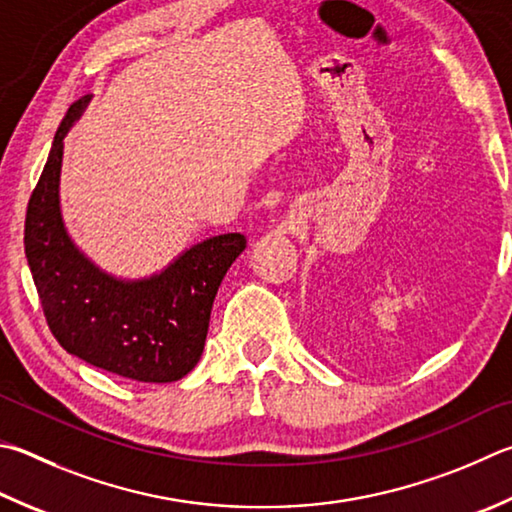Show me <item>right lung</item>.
Wrapping results in <instances>:
<instances>
[{"mask_svg": "<svg viewBox=\"0 0 512 512\" xmlns=\"http://www.w3.org/2000/svg\"><path fill=\"white\" fill-rule=\"evenodd\" d=\"M89 100V98H87ZM87 100L69 107L29 199L24 248L55 340L89 365L141 383H172L197 365L210 311L246 237L201 241L152 280L120 282L71 244L62 226L58 181L62 141Z\"/></svg>", "mask_w": 512, "mask_h": 512, "instance_id": "add662e5", "label": "right lung"}]
</instances>
